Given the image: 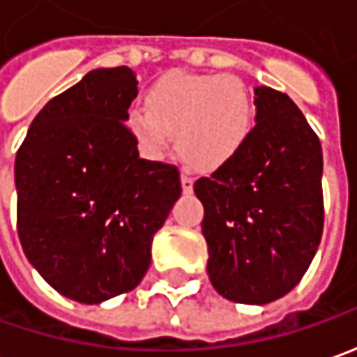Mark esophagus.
I'll list each match as a JSON object with an SVG mask.
<instances>
[{
  "label": "esophagus",
  "instance_id": "34e87169",
  "mask_svg": "<svg viewBox=\"0 0 357 357\" xmlns=\"http://www.w3.org/2000/svg\"><path fill=\"white\" fill-rule=\"evenodd\" d=\"M193 174L191 172H181V190L183 193H191L193 190Z\"/></svg>",
  "mask_w": 357,
  "mask_h": 357
}]
</instances>
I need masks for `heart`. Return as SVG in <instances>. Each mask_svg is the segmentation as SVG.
Listing matches in <instances>:
<instances>
[{
  "mask_svg": "<svg viewBox=\"0 0 357 357\" xmlns=\"http://www.w3.org/2000/svg\"><path fill=\"white\" fill-rule=\"evenodd\" d=\"M144 154L164 158L176 144L202 169L229 164L249 140L252 102L245 84L225 75L169 73L148 93V108L128 112Z\"/></svg>",
  "mask_w": 357,
  "mask_h": 357,
  "instance_id": "1",
  "label": "heart"
}]
</instances>
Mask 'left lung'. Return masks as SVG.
<instances>
[{"label": "left lung", "mask_w": 357, "mask_h": 357, "mask_svg": "<svg viewBox=\"0 0 357 357\" xmlns=\"http://www.w3.org/2000/svg\"><path fill=\"white\" fill-rule=\"evenodd\" d=\"M249 140L211 178L193 183L203 203L207 275L227 301L268 304L294 289L324 227L322 146L284 93L255 89Z\"/></svg>", "instance_id": "8db88e82"}]
</instances>
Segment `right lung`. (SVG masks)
<instances>
[{
  "instance_id": "1",
  "label": "right lung",
  "mask_w": 357,
  "mask_h": 357,
  "mask_svg": "<svg viewBox=\"0 0 357 357\" xmlns=\"http://www.w3.org/2000/svg\"><path fill=\"white\" fill-rule=\"evenodd\" d=\"M136 84L128 67L86 73L33 118L15 155L23 252L82 304L140 284L155 231L181 195L178 167L142 160L124 124Z\"/></svg>"
}]
</instances>
